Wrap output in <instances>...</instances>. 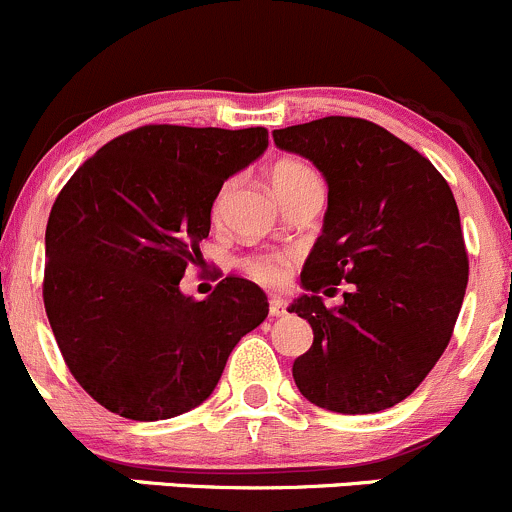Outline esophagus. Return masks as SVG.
<instances>
[{"instance_id":"esophagus-1","label":"esophagus","mask_w":512,"mask_h":512,"mask_svg":"<svg viewBox=\"0 0 512 512\" xmlns=\"http://www.w3.org/2000/svg\"><path fill=\"white\" fill-rule=\"evenodd\" d=\"M288 310V303L283 298H271V303H268V313H271V318H281V315H286Z\"/></svg>"}]
</instances>
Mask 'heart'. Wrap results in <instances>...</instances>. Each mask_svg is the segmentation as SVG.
Returning a JSON list of instances; mask_svg holds the SVG:
<instances>
[{
	"label": "heart",
	"mask_w": 512,
	"mask_h": 512,
	"mask_svg": "<svg viewBox=\"0 0 512 512\" xmlns=\"http://www.w3.org/2000/svg\"><path fill=\"white\" fill-rule=\"evenodd\" d=\"M315 177L318 175H315L308 165H303V162H298V160H283L271 170V184H273V189H276L278 197L286 192H291V189H295V187H300V184L310 182V179H315ZM231 189H234V182H226L224 187L219 189L217 199H214V207H212L214 219H219L221 214H224V207H226V202H229ZM241 266H244V271L249 273L256 283H261V286L278 288L288 281V276H291L293 256L283 254V251H266V254L246 256L244 261H241Z\"/></svg>",
	"instance_id": "1"
}]
</instances>
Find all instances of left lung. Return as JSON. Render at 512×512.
<instances>
[{
    "mask_svg": "<svg viewBox=\"0 0 512 512\" xmlns=\"http://www.w3.org/2000/svg\"><path fill=\"white\" fill-rule=\"evenodd\" d=\"M328 182V212L288 313L313 328L293 362L300 394L337 414L394 407L424 382L449 345L468 283L456 199L424 155L362 118L273 130ZM352 282L346 303L322 300Z\"/></svg>",
    "mask_w": 512,
    "mask_h": 512,
    "instance_id": "8db88e82",
    "label": "left lung"
}]
</instances>
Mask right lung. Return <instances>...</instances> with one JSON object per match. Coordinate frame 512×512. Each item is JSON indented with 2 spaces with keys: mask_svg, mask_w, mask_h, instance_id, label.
<instances>
[{
  "mask_svg": "<svg viewBox=\"0 0 512 512\" xmlns=\"http://www.w3.org/2000/svg\"><path fill=\"white\" fill-rule=\"evenodd\" d=\"M268 147L266 128L142 125L83 162L46 224L44 305L76 382L108 412L172 419L217 387L236 342L268 315L266 293L226 276L179 291L202 261L224 179Z\"/></svg>",
  "mask_w": 512,
  "mask_h": 512,
  "instance_id": "1",
  "label": "right lung"
}]
</instances>
